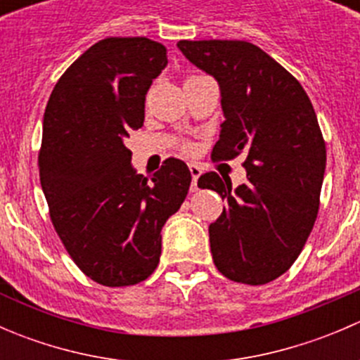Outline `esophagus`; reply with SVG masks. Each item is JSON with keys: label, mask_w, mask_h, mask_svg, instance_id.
Listing matches in <instances>:
<instances>
[{"label": "esophagus", "mask_w": 360, "mask_h": 360, "mask_svg": "<svg viewBox=\"0 0 360 360\" xmlns=\"http://www.w3.org/2000/svg\"><path fill=\"white\" fill-rule=\"evenodd\" d=\"M190 172H191V191H197L198 177L202 176V167L197 165V163H190Z\"/></svg>", "instance_id": "obj_1"}]
</instances>
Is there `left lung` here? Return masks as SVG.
<instances>
[{"mask_svg":"<svg viewBox=\"0 0 360 360\" xmlns=\"http://www.w3.org/2000/svg\"><path fill=\"white\" fill-rule=\"evenodd\" d=\"M177 49L221 90L214 160L244 155L248 183L207 172L198 186L226 200L209 226L214 264L249 285L275 281L300 256L319 212L326 144L307 92L259 46L238 39H181Z\"/></svg>","mask_w":360,"mask_h":360,"instance_id":"left-lung-1","label":"left lung"}]
</instances>
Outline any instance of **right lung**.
Segmentation results:
<instances>
[{
	"instance_id": "add662e5",
	"label": "right lung",
	"mask_w": 360,
	"mask_h": 360,
	"mask_svg": "<svg viewBox=\"0 0 360 360\" xmlns=\"http://www.w3.org/2000/svg\"><path fill=\"white\" fill-rule=\"evenodd\" d=\"M167 63L153 39H101L60 76L43 116L39 181L53 228L79 270L108 288L153 274L160 231L190 190L186 163L169 158L144 177L125 146Z\"/></svg>"
}]
</instances>
